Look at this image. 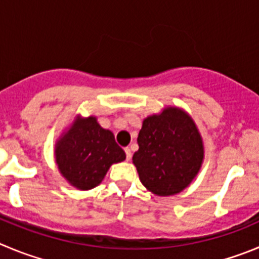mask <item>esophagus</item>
<instances>
[{
	"mask_svg": "<svg viewBox=\"0 0 259 259\" xmlns=\"http://www.w3.org/2000/svg\"><path fill=\"white\" fill-rule=\"evenodd\" d=\"M125 153H126V159L130 161V158H132V151H130V148H125Z\"/></svg>",
	"mask_w": 259,
	"mask_h": 259,
	"instance_id": "34e87169",
	"label": "esophagus"
}]
</instances>
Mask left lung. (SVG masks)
<instances>
[{"label":"left lung","instance_id":"8db88e82","mask_svg":"<svg viewBox=\"0 0 259 259\" xmlns=\"http://www.w3.org/2000/svg\"><path fill=\"white\" fill-rule=\"evenodd\" d=\"M138 146L133 163L142 184L158 197L175 195L189 187L204 159V144L194 120L176 106L144 118Z\"/></svg>","mask_w":259,"mask_h":259}]
</instances>
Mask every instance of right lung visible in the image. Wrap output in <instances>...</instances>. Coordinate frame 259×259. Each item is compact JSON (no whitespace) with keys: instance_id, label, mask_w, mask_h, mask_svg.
Segmentation results:
<instances>
[{"instance_id":"right-lung-1","label":"right lung","mask_w":259,"mask_h":259,"mask_svg":"<svg viewBox=\"0 0 259 259\" xmlns=\"http://www.w3.org/2000/svg\"><path fill=\"white\" fill-rule=\"evenodd\" d=\"M55 158L62 178L79 190L100 185L113 163L126 154L115 142L113 133L103 129L96 116L78 115L55 144Z\"/></svg>"}]
</instances>
